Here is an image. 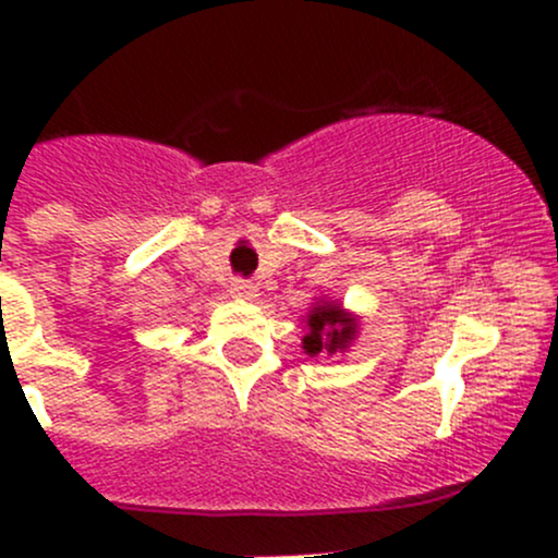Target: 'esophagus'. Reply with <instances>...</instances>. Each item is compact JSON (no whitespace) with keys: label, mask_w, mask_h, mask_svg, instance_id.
<instances>
[{"label":"esophagus","mask_w":558,"mask_h":558,"mask_svg":"<svg viewBox=\"0 0 558 558\" xmlns=\"http://www.w3.org/2000/svg\"><path fill=\"white\" fill-rule=\"evenodd\" d=\"M229 291H232V296H238V300H256V286H253L251 280H232V289Z\"/></svg>","instance_id":"obj_1"}]
</instances>
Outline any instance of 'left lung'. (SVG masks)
Returning <instances> with one entry per match:
<instances>
[{"mask_svg": "<svg viewBox=\"0 0 558 558\" xmlns=\"http://www.w3.org/2000/svg\"><path fill=\"white\" fill-rule=\"evenodd\" d=\"M302 320L307 329V335L302 337V351L311 359L345 353L359 337V315L348 313L340 302L329 296L313 302L307 318Z\"/></svg>", "mask_w": 558, "mask_h": 558, "instance_id": "left-lung-1", "label": "left lung"}]
</instances>
